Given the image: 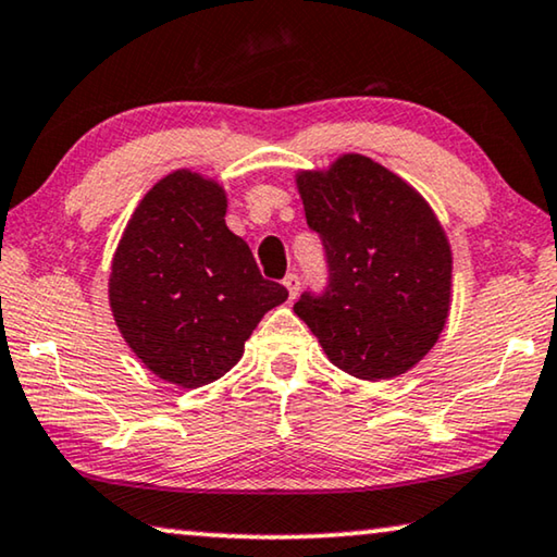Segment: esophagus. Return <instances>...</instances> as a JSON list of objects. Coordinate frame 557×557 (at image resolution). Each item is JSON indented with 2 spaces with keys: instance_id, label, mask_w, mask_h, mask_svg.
Instances as JSON below:
<instances>
[{
  "instance_id": "esophagus-1",
  "label": "esophagus",
  "mask_w": 557,
  "mask_h": 557,
  "mask_svg": "<svg viewBox=\"0 0 557 557\" xmlns=\"http://www.w3.org/2000/svg\"><path fill=\"white\" fill-rule=\"evenodd\" d=\"M282 285L287 287V295H289V300H295L297 293H300V277H297L295 272H289V275H285V280H282Z\"/></svg>"
}]
</instances>
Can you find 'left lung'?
Here are the masks:
<instances>
[{"mask_svg": "<svg viewBox=\"0 0 557 557\" xmlns=\"http://www.w3.org/2000/svg\"><path fill=\"white\" fill-rule=\"evenodd\" d=\"M327 285L300 295L327 358L362 380L403 375L425 358L450 310V245L425 199L362 154L297 177Z\"/></svg>", "mask_w": 557, "mask_h": 557, "instance_id": "1", "label": "left lung"}]
</instances>
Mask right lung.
I'll list each match as a JSON object with an SVG mask.
<instances>
[{
  "mask_svg": "<svg viewBox=\"0 0 557 557\" xmlns=\"http://www.w3.org/2000/svg\"><path fill=\"white\" fill-rule=\"evenodd\" d=\"M225 212L218 182L177 170L145 195L114 252V322L164 383L199 387L225 375L262 314L287 300Z\"/></svg>",
  "mask_w": 557,
  "mask_h": 557,
  "instance_id": "add662e5",
  "label": "right lung"
}]
</instances>
